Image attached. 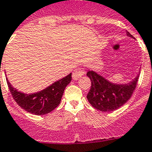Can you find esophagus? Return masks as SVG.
Listing matches in <instances>:
<instances>
[{
    "label": "esophagus",
    "mask_w": 152,
    "mask_h": 152,
    "mask_svg": "<svg viewBox=\"0 0 152 152\" xmlns=\"http://www.w3.org/2000/svg\"><path fill=\"white\" fill-rule=\"evenodd\" d=\"M84 72L81 68L76 69L73 72H72V80H77L83 75Z\"/></svg>",
    "instance_id": "esophagus-1"
}]
</instances>
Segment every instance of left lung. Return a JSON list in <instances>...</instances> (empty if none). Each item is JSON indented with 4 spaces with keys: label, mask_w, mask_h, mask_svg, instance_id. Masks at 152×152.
<instances>
[{
    "label": "left lung",
    "mask_w": 152,
    "mask_h": 152,
    "mask_svg": "<svg viewBox=\"0 0 152 152\" xmlns=\"http://www.w3.org/2000/svg\"><path fill=\"white\" fill-rule=\"evenodd\" d=\"M126 34L134 39L128 31ZM86 75L91 80V88L87 94V99L95 109L102 112L115 111L122 107L131 98L139 77L138 74L129 83L117 84L111 83L95 71H89Z\"/></svg>",
    "instance_id": "1"
}]
</instances>
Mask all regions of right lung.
<instances>
[{"label":"right lung","mask_w":152,"mask_h":152,"mask_svg":"<svg viewBox=\"0 0 152 152\" xmlns=\"http://www.w3.org/2000/svg\"><path fill=\"white\" fill-rule=\"evenodd\" d=\"M72 80V73L55 82L46 89L35 93L26 94L14 88L7 79V86L15 102L25 111L43 115L52 112L60 103L64 89Z\"/></svg>","instance_id":"add662e5"}]
</instances>
